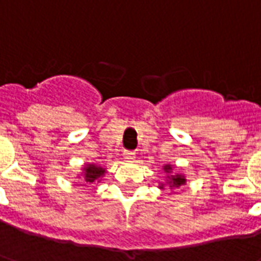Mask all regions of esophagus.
Listing matches in <instances>:
<instances>
[{"mask_svg": "<svg viewBox=\"0 0 261 261\" xmlns=\"http://www.w3.org/2000/svg\"><path fill=\"white\" fill-rule=\"evenodd\" d=\"M123 156H124L125 161H128V162H133L134 159H136V152H133V151H125L123 153Z\"/></svg>", "mask_w": 261, "mask_h": 261, "instance_id": "esophagus-1", "label": "esophagus"}]
</instances>
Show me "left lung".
<instances>
[{
  "mask_svg": "<svg viewBox=\"0 0 261 261\" xmlns=\"http://www.w3.org/2000/svg\"><path fill=\"white\" fill-rule=\"evenodd\" d=\"M162 169L165 170V173H170L172 172V165H165ZM166 185L170 187V189H175V187H180L185 186L186 185V177L183 175H179V173H176V175H169L166 177ZM165 185L162 183L159 189H164Z\"/></svg>",
  "mask_w": 261,
  "mask_h": 261,
  "instance_id": "obj_1",
  "label": "left lung"
}]
</instances>
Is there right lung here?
Masks as SVG:
<instances>
[{
    "instance_id": "add662e5",
    "label": "right lung",
    "mask_w": 261,
    "mask_h": 261,
    "mask_svg": "<svg viewBox=\"0 0 261 261\" xmlns=\"http://www.w3.org/2000/svg\"><path fill=\"white\" fill-rule=\"evenodd\" d=\"M82 170H84L82 172V177H84V181H86V183L100 181L105 173H106V169L96 164H86Z\"/></svg>"
}]
</instances>
